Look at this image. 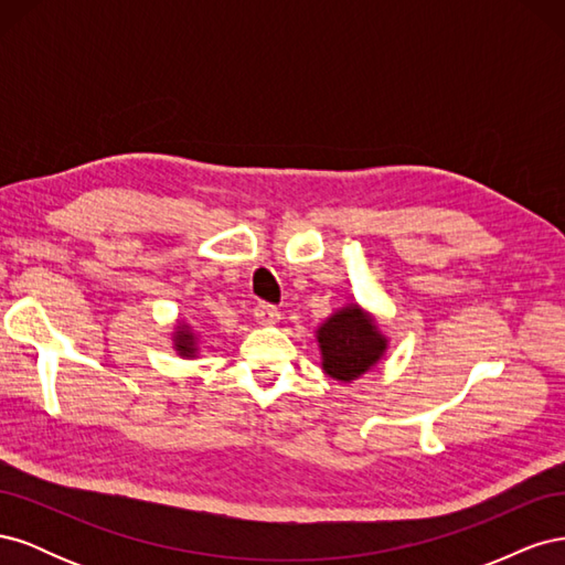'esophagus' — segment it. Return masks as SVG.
I'll use <instances>...</instances> for the list:
<instances>
[{"label":"esophagus","mask_w":565,"mask_h":565,"mask_svg":"<svg viewBox=\"0 0 565 565\" xmlns=\"http://www.w3.org/2000/svg\"><path fill=\"white\" fill-rule=\"evenodd\" d=\"M252 313H254V320L262 322V324H270V322H276V320L280 318L278 306H273V303H268V301H259V303H256Z\"/></svg>","instance_id":"1"}]
</instances>
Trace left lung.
<instances>
[{
    "mask_svg": "<svg viewBox=\"0 0 565 565\" xmlns=\"http://www.w3.org/2000/svg\"><path fill=\"white\" fill-rule=\"evenodd\" d=\"M322 370L339 382H353L365 374L386 351V337L374 318L349 303L324 320L318 330Z\"/></svg>",
    "mask_w": 565,
    "mask_h": 565,
    "instance_id": "obj_1",
    "label": "left lung"
}]
</instances>
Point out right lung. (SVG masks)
Here are the masks:
<instances>
[{
    "instance_id": "obj_1",
    "label": "right lung",
    "mask_w": 565,
    "mask_h": 565,
    "mask_svg": "<svg viewBox=\"0 0 565 565\" xmlns=\"http://www.w3.org/2000/svg\"><path fill=\"white\" fill-rule=\"evenodd\" d=\"M174 347H177V351L181 355L193 358V353H195V334L188 330V324H181V328H179V332L174 337Z\"/></svg>"
}]
</instances>
